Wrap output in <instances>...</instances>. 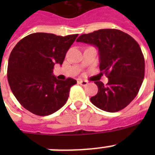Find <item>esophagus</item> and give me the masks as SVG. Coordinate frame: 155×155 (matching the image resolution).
Segmentation results:
<instances>
[{
  "label": "esophagus",
  "instance_id": "34e87169",
  "mask_svg": "<svg viewBox=\"0 0 155 155\" xmlns=\"http://www.w3.org/2000/svg\"><path fill=\"white\" fill-rule=\"evenodd\" d=\"M78 84L80 85H82V86H86V85H87V81H86V80H78Z\"/></svg>",
  "mask_w": 155,
  "mask_h": 155
}]
</instances>
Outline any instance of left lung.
<instances>
[{
    "label": "left lung",
    "mask_w": 155,
    "mask_h": 155,
    "mask_svg": "<svg viewBox=\"0 0 155 155\" xmlns=\"http://www.w3.org/2000/svg\"><path fill=\"white\" fill-rule=\"evenodd\" d=\"M76 42L98 48L100 70L108 77L104 85L95 81L98 92L90 101L101 110L115 113L134 99L143 82L144 56L130 35L115 29H103L78 38Z\"/></svg>",
    "instance_id": "obj_1"
}]
</instances>
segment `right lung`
<instances>
[{"mask_svg": "<svg viewBox=\"0 0 155 155\" xmlns=\"http://www.w3.org/2000/svg\"><path fill=\"white\" fill-rule=\"evenodd\" d=\"M77 36L35 33L14 47L8 58L7 77L11 91L25 109L48 116L65 104L76 80H57L53 69L55 63L63 64Z\"/></svg>", "mask_w": 155, "mask_h": 155, "instance_id": "add662e5", "label": "right lung"}]
</instances>
